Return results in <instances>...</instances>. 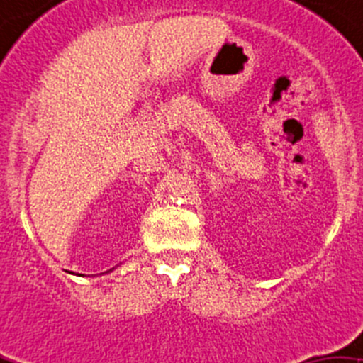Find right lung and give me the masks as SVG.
Listing matches in <instances>:
<instances>
[{
    "label": "right lung",
    "mask_w": 363,
    "mask_h": 363,
    "mask_svg": "<svg viewBox=\"0 0 363 363\" xmlns=\"http://www.w3.org/2000/svg\"><path fill=\"white\" fill-rule=\"evenodd\" d=\"M110 271H111V269H110ZM108 272V271H106ZM80 276H84V274H80Z\"/></svg>",
    "instance_id": "1"
}]
</instances>
